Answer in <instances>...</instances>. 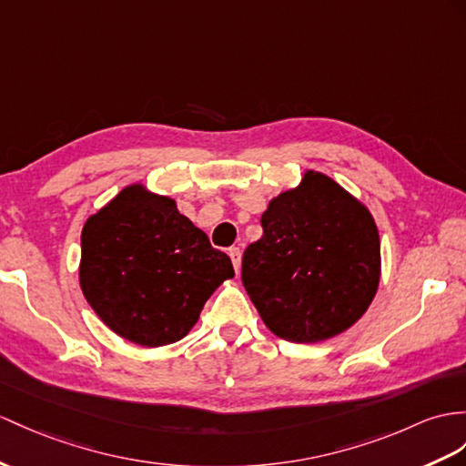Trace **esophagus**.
I'll return each mask as SVG.
<instances>
[{"mask_svg": "<svg viewBox=\"0 0 466 466\" xmlns=\"http://www.w3.org/2000/svg\"><path fill=\"white\" fill-rule=\"evenodd\" d=\"M229 257L233 260V267H235V272L241 270V248L239 247H231L229 248Z\"/></svg>", "mask_w": 466, "mask_h": 466, "instance_id": "obj_1", "label": "esophagus"}]
</instances>
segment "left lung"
Returning a JSON list of instances; mask_svg holds the SVG:
<instances>
[{
	"instance_id": "1",
	"label": "left lung",
	"mask_w": 466,
	"mask_h": 466,
	"mask_svg": "<svg viewBox=\"0 0 466 466\" xmlns=\"http://www.w3.org/2000/svg\"><path fill=\"white\" fill-rule=\"evenodd\" d=\"M263 237L243 253L241 279L272 334L310 344L358 322L380 285L371 213L334 179L306 172L268 203Z\"/></svg>"
}]
</instances>
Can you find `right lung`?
Wrapping results in <instances>:
<instances>
[{"instance_id": "right-lung-1", "label": "right lung", "mask_w": 466, "mask_h": 466, "mask_svg": "<svg viewBox=\"0 0 466 466\" xmlns=\"http://www.w3.org/2000/svg\"><path fill=\"white\" fill-rule=\"evenodd\" d=\"M78 277L110 330L156 348L184 338L235 270L174 199L128 186L85 223Z\"/></svg>"}]
</instances>
